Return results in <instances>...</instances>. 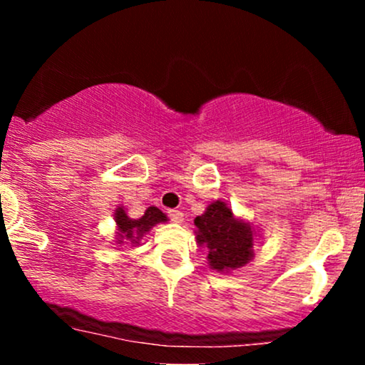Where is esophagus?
<instances>
[{
	"label": "esophagus",
	"instance_id": "34e87169",
	"mask_svg": "<svg viewBox=\"0 0 365 365\" xmlns=\"http://www.w3.org/2000/svg\"><path fill=\"white\" fill-rule=\"evenodd\" d=\"M170 217H171V221H173V223H182L183 212L177 211V209H173V211H170Z\"/></svg>",
	"mask_w": 365,
	"mask_h": 365
}]
</instances>
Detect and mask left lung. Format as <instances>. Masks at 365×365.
<instances>
[{"instance_id":"left-lung-1","label":"left lung","mask_w":365,"mask_h":365,"mask_svg":"<svg viewBox=\"0 0 365 365\" xmlns=\"http://www.w3.org/2000/svg\"><path fill=\"white\" fill-rule=\"evenodd\" d=\"M194 225L197 245L207 249V264L216 273H232L254 259L259 228L244 216H237L226 200H212Z\"/></svg>"}]
</instances>
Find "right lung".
I'll use <instances>...</instances> for the list:
<instances>
[{
  "instance_id": "1",
  "label": "right lung",
  "mask_w": 365,
  "mask_h": 365,
  "mask_svg": "<svg viewBox=\"0 0 365 365\" xmlns=\"http://www.w3.org/2000/svg\"><path fill=\"white\" fill-rule=\"evenodd\" d=\"M113 220H115L116 225L115 244L118 247H137L140 245L142 238L148 235L153 226H156L159 223H166V221H168V216L156 206H150L145 209L144 215L135 220V217H130L127 207H125L123 204H120V206H116L115 209Z\"/></svg>"
}]
</instances>
